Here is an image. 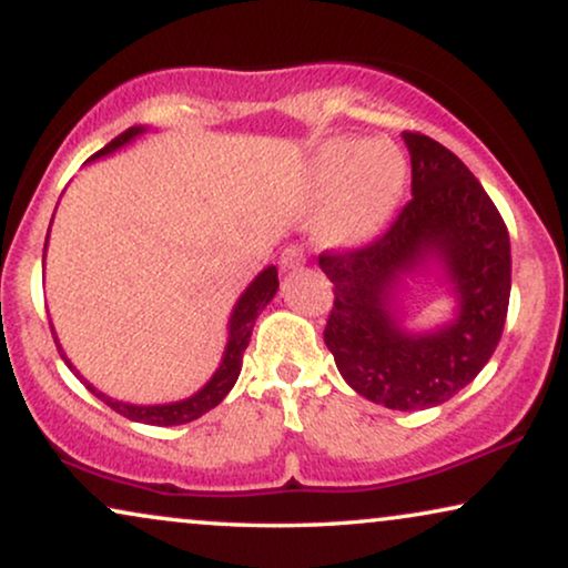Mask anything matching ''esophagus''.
<instances>
[{"label":"esophagus","instance_id":"1","mask_svg":"<svg viewBox=\"0 0 568 568\" xmlns=\"http://www.w3.org/2000/svg\"><path fill=\"white\" fill-rule=\"evenodd\" d=\"M302 263H305V255H302L300 247H294V245L284 247L282 255H278V266H282L284 271H290L294 266H302Z\"/></svg>","mask_w":568,"mask_h":568}]
</instances>
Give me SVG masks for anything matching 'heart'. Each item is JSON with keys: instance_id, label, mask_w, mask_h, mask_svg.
Returning <instances> with one entry per match:
<instances>
[{"instance_id": "b5f03b06", "label": "heart", "mask_w": 568, "mask_h": 568, "mask_svg": "<svg viewBox=\"0 0 568 568\" xmlns=\"http://www.w3.org/2000/svg\"><path fill=\"white\" fill-rule=\"evenodd\" d=\"M315 189H331L321 216V237L328 245L359 243L385 220L406 183V160L387 142L336 139L317 152Z\"/></svg>"}]
</instances>
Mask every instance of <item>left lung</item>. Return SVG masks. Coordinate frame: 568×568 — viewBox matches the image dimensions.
Instances as JSON below:
<instances>
[{
	"label": "left lung",
	"instance_id": "left-lung-1",
	"mask_svg": "<svg viewBox=\"0 0 568 568\" xmlns=\"http://www.w3.org/2000/svg\"><path fill=\"white\" fill-rule=\"evenodd\" d=\"M410 196L383 235L317 255L333 284L323 338L341 377L372 403L395 410L439 406L470 385L507 321L509 232L499 209L463 160L434 139L406 131ZM432 254L448 271L462 313L424 337L392 315L394 286Z\"/></svg>",
	"mask_w": 568,
	"mask_h": 568
}]
</instances>
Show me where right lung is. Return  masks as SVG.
Returning <instances> with one entry per match:
<instances>
[{
    "label": "right lung",
    "mask_w": 568,
    "mask_h": 568,
    "mask_svg": "<svg viewBox=\"0 0 568 568\" xmlns=\"http://www.w3.org/2000/svg\"><path fill=\"white\" fill-rule=\"evenodd\" d=\"M142 131H144L142 126H131V129H126V131H123V134L115 136L111 144H105L103 150H100L98 154H92L90 160L103 158V154L119 150V146L131 142V139L142 134ZM43 251H45V245H43ZM276 290H278L276 266L263 268L261 274L255 276V282L243 292V297L237 300L235 310H232V317H230V341H227V348H224V356H222L220 369L214 372V377L209 379V383H206L204 387H201V390H199L196 395H191V398L178 400V403H168V406H131V403L113 400V398H108V395L98 393L95 387H92V385L88 383V379H82L80 372H77V369L72 367V362H69L67 356H64V352H61L57 336H53V341H57L59 354H61V359L67 362V367L72 369L74 375L80 377L84 385H88L90 393H95L98 398L105 403V406H111V408L115 410V414L126 416V418H131V422H142V424H152V426H178V424H189V422H193V418L204 416L206 410H212L214 406H220V403L224 400V395H227V393L232 390V385L237 383L240 367H243V352L247 348V344H251V333H253L255 317L261 315V310L266 307L271 300H274Z\"/></svg>",
    "instance_id": "1"
}]
</instances>
